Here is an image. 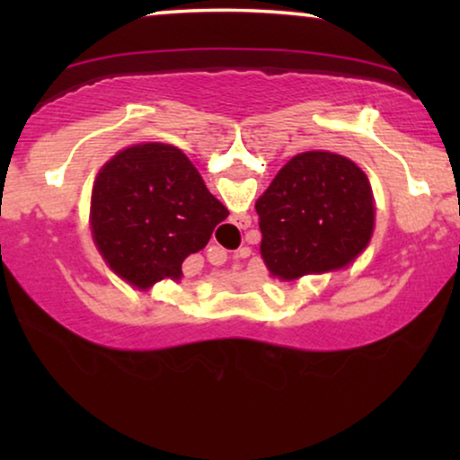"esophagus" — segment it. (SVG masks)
<instances>
[{
	"label": "esophagus",
	"instance_id": "obj_1",
	"mask_svg": "<svg viewBox=\"0 0 460 460\" xmlns=\"http://www.w3.org/2000/svg\"><path fill=\"white\" fill-rule=\"evenodd\" d=\"M226 261V253H224V251H219L217 249V253L216 255H213V260H211V263H216V266H222V263Z\"/></svg>",
	"mask_w": 460,
	"mask_h": 460
}]
</instances>
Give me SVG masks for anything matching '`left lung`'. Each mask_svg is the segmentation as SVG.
Wrapping results in <instances>:
<instances>
[{"label":"left lung","mask_w":460,"mask_h":460,"mask_svg":"<svg viewBox=\"0 0 460 460\" xmlns=\"http://www.w3.org/2000/svg\"><path fill=\"white\" fill-rule=\"evenodd\" d=\"M255 211L261 257L280 280L345 268L367 249L375 228L367 173L326 150L295 155L257 199Z\"/></svg>","instance_id":"obj_1"}]
</instances>
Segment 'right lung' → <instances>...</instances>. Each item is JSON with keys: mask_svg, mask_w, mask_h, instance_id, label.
<instances>
[{"mask_svg": "<svg viewBox=\"0 0 460 460\" xmlns=\"http://www.w3.org/2000/svg\"><path fill=\"white\" fill-rule=\"evenodd\" d=\"M226 213L180 148L148 142L121 150L100 169L90 222L112 272L148 288L163 279L180 280L181 261L209 243Z\"/></svg>", "mask_w": 460, "mask_h": 460, "instance_id": "obj_1", "label": "right lung"}]
</instances>
